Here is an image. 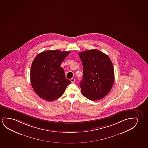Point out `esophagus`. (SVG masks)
<instances>
[{
  "label": "esophagus",
  "mask_w": 148,
  "mask_h": 148,
  "mask_svg": "<svg viewBox=\"0 0 148 148\" xmlns=\"http://www.w3.org/2000/svg\"><path fill=\"white\" fill-rule=\"evenodd\" d=\"M75 79H74V78H72V79H71V83H74V82H75Z\"/></svg>",
  "instance_id": "obj_1"
}]
</instances>
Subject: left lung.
<instances>
[{"label": "left lung", "mask_w": 148, "mask_h": 148, "mask_svg": "<svg viewBox=\"0 0 148 148\" xmlns=\"http://www.w3.org/2000/svg\"><path fill=\"white\" fill-rule=\"evenodd\" d=\"M83 77L79 83L83 95L91 101L103 99L110 92L114 81V73L110 58L97 49L79 53Z\"/></svg>", "instance_id": "left-lung-1"}]
</instances>
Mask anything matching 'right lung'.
Segmentation results:
<instances>
[{"instance_id": "right-lung-1", "label": "right lung", "mask_w": 148, "mask_h": 148, "mask_svg": "<svg viewBox=\"0 0 148 148\" xmlns=\"http://www.w3.org/2000/svg\"><path fill=\"white\" fill-rule=\"evenodd\" d=\"M69 53V51L51 50L43 51L35 58L31 66V82L39 97L47 101H55L71 83L60 67Z\"/></svg>"}]
</instances>
